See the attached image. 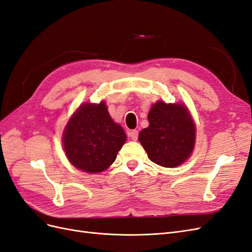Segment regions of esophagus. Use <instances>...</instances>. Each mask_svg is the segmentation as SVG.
Returning <instances> with one entry per match:
<instances>
[{"instance_id":"34e87169","label":"esophagus","mask_w":252,"mask_h":252,"mask_svg":"<svg viewBox=\"0 0 252 252\" xmlns=\"http://www.w3.org/2000/svg\"><path fill=\"white\" fill-rule=\"evenodd\" d=\"M138 135H139L138 130H131V131H129V136H130V139L133 140V141L138 140Z\"/></svg>"}]
</instances>
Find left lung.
Segmentation results:
<instances>
[{"mask_svg":"<svg viewBox=\"0 0 252 252\" xmlns=\"http://www.w3.org/2000/svg\"><path fill=\"white\" fill-rule=\"evenodd\" d=\"M148 121L139 141L150 161L167 168L184 163L195 143V125L186 106L158 101L150 108Z\"/></svg>","mask_w":252,"mask_h":252,"instance_id":"left-lung-1","label":"left lung"}]
</instances>
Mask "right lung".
<instances>
[{
	"instance_id": "right-lung-1",
	"label": "right lung",
	"mask_w": 252,
	"mask_h": 252,
	"mask_svg": "<svg viewBox=\"0 0 252 252\" xmlns=\"http://www.w3.org/2000/svg\"><path fill=\"white\" fill-rule=\"evenodd\" d=\"M126 139L124 129L114 123L105 102L85 103L68 121L63 132V146L75 168L97 173L114 162Z\"/></svg>"
}]
</instances>
